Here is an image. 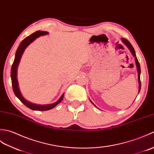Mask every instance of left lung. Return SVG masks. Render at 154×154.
<instances>
[{
  "label": "left lung",
  "mask_w": 154,
  "mask_h": 154,
  "mask_svg": "<svg viewBox=\"0 0 154 154\" xmlns=\"http://www.w3.org/2000/svg\"><path fill=\"white\" fill-rule=\"evenodd\" d=\"M121 41L125 45L128 47V48L129 49V50L131 51V52L132 53V54L133 56L135 58V62H136V67H137V71H138V94L140 91V88H141V82H140V73H141V70H140V63L138 62V60L137 59V57H136V53H135V51L134 49V48H133V47L132 46V45L131 44V43H130L128 41L127 39H126L125 38H122L121 39ZM91 101V103L94 105L93 103V102H92L91 100H90ZM96 107V106H95Z\"/></svg>",
  "instance_id": "8db88e82"
}]
</instances>
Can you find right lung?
I'll list each match as a JSON object with an SVG mask.
<instances>
[{"label":"right lung","instance_id":"add662e5","mask_svg":"<svg viewBox=\"0 0 154 154\" xmlns=\"http://www.w3.org/2000/svg\"><path fill=\"white\" fill-rule=\"evenodd\" d=\"M48 34L47 32H42V31H37L35 33L31 34L28 37H26L22 42L20 43L19 47L17 49V51L15 54V58L14 63L12 64V68H11V80H12V85L14 93L16 95V96L18 97L19 100L21 101V102L24 104L27 107H28L33 111H48L50 109L56 107V105L59 104L60 102L63 100L64 97V94H62L58 100L56 102L51 104H46V105H38L35 104L31 102L27 101L26 99L23 97L21 92H20L18 79H17V70H18V66L20 63V59L22 54L24 52L25 49L28 47V46L30 43H32L34 42L37 38L39 37Z\"/></svg>","mask_w":154,"mask_h":154}]
</instances>
